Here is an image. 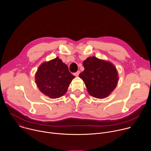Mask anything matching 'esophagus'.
I'll return each instance as SVG.
<instances>
[{"mask_svg": "<svg viewBox=\"0 0 151 151\" xmlns=\"http://www.w3.org/2000/svg\"><path fill=\"white\" fill-rule=\"evenodd\" d=\"M79 73H80V71H79V70H78L76 72H75V73H74V75H75V76H78L79 75Z\"/></svg>", "mask_w": 151, "mask_h": 151, "instance_id": "obj_1", "label": "esophagus"}]
</instances>
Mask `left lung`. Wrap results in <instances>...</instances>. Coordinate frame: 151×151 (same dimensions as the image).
<instances>
[{"label": "left lung", "mask_w": 151, "mask_h": 151, "mask_svg": "<svg viewBox=\"0 0 151 151\" xmlns=\"http://www.w3.org/2000/svg\"><path fill=\"white\" fill-rule=\"evenodd\" d=\"M83 66L85 69L79 76L91 96L104 99L114 91L118 76L116 68L112 63L90 57L83 61Z\"/></svg>", "instance_id": "left-lung-1"}]
</instances>
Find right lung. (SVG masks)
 <instances>
[{"mask_svg":"<svg viewBox=\"0 0 151 151\" xmlns=\"http://www.w3.org/2000/svg\"><path fill=\"white\" fill-rule=\"evenodd\" d=\"M74 78L68 66L58 57L42 63L35 75L39 90L51 99L60 97L65 94Z\"/></svg>","mask_w":151,"mask_h":151,"instance_id":"obj_1","label":"right lung"}]
</instances>
